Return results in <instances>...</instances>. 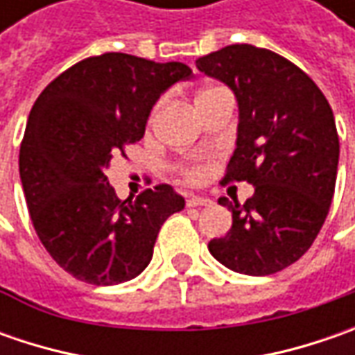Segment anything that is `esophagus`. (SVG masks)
Returning a JSON list of instances; mask_svg holds the SVG:
<instances>
[{"instance_id": "34e87169", "label": "esophagus", "mask_w": 355, "mask_h": 355, "mask_svg": "<svg viewBox=\"0 0 355 355\" xmlns=\"http://www.w3.org/2000/svg\"><path fill=\"white\" fill-rule=\"evenodd\" d=\"M185 203H187L189 207H198V205H209V203H211V199L199 198V196H187Z\"/></svg>"}]
</instances>
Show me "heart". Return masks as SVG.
<instances>
[{
    "mask_svg": "<svg viewBox=\"0 0 355 355\" xmlns=\"http://www.w3.org/2000/svg\"><path fill=\"white\" fill-rule=\"evenodd\" d=\"M217 90H221V89H205L201 94L198 96V103L201 101V98H205V96H209V94H213V92H217ZM185 178L187 180H199L201 178V170H196V168H191V170H185Z\"/></svg>",
    "mask_w": 355,
    "mask_h": 355,
    "instance_id": "1",
    "label": "heart"
}]
</instances>
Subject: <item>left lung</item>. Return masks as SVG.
<instances>
[{"label":"left lung","mask_w":355,"mask_h":355,"mask_svg":"<svg viewBox=\"0 0 355 355\" xmlns=\"http://www.w3.org/2000/svg\"><path fill=\"white\" fill-rule=\"evenodd\" d=\"M233 90L237 142L223 182H249L225 237L209 252L227 268L266 277L296 263L320 233L334 198L340 142L332 108L314 80L268 49L229 45L196 61Z\"/></svg>","instance_id":"obj_1"}]
</instances>
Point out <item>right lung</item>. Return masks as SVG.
I'll list each match as a JSON object with an SVG mask.
<instances>
[{
	"label": "right lung",
	"instance_id": "1",
	"mask_svg": "<svg viewBox=\"0 0 355 355\" xmlns=\"http://www.w3.org/2000/svg\"><path fill=\"white\" fill-rule=\"evenodd\" d=\"M191 76L184 62L104 53L76 62L39 94L19 175L35 231L75 279L120 284L150 265L159 227L185 201L170 185L120 201L104 171L144 136L157 98Z\"/></svg>",
	"mask_w": 355,
	"mask_h": 355
}]
</instances>
